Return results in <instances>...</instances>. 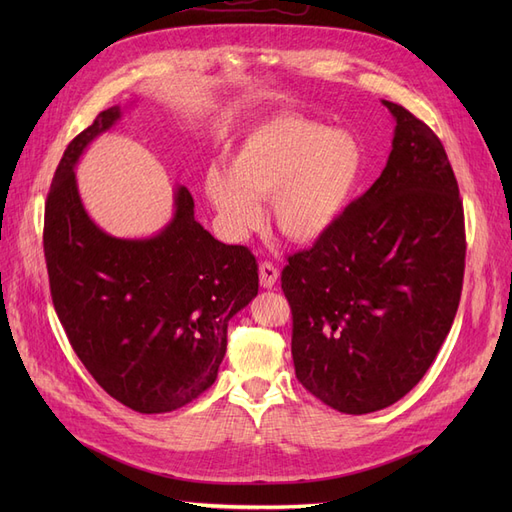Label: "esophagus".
<instances>
[{
	"label": "esophagus",
	"mask_w": 512,
	"mask_h": 512,
	"mask_svg": "<svg viewBox=\"0 0 512 512\" xmlns=\"http://www.w3.org/2000/svg\"><path fill=\"white\" fill-rule=\"evenodd\" d=\"M258 273H260V286L262 288H273L275 282H277V277H280V269H277L273 262H269V260L260 262Z\"/></svg>",
	"instance_id": "1"
}]
</instances>
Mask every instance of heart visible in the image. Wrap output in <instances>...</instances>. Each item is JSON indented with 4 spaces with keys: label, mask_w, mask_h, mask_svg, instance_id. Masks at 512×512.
I'll return each instance as SVG.
<instances>
[{
    "label": "heart",
    "mask_w": 512,
    "mask_h": 512,
    "mask_svg": "<svg viewBox=\"0 0 512 512\" xmlns=\"http://www.w3.org/2000/svg\"><path fill=\"white\" fill-rule=\"evenodd\" d=\"M361 173L363 147L350 132L275 119L245 138L230 173L207 170L205 192L235 235L254 230L258 200L273 198L277 228L294 241H314L342 215Z\"/></svg>",
    "instance_id": "1"
}]
</instances>
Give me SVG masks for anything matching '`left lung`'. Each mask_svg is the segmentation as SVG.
<instances>
[{
	"mask_svg": "<svg viewBox=\"0 0 512 512\" xmlns=\"http://www.w3.org/2000/svg\"><path fill=\"white\" fill-rule=\"evenodd\" d=\"M382 175L309 250L288 256L294 374L346 414L395 404L425 376L453 327L466 224L444 145L408 108Z\"/></svg>",
	"mask_w": 512,
	"mask_h": 512,
	"instance_id": "left-lung-1",
	"label": "left lung"
}]
</instances>
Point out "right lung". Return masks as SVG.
I'll return each instance as SVG.
<instances>
[{
  "label": "right lung",
  "mask_w": 512,
  "mask_h": 512,
  "mask_svg": "<svg viewBox=\"0 0 512 512\" xmlns=\"http://www.w3.org/2000/svg\"><path fill=\"white\" fill-rule=\"evenodd\" d=\"M119 115L106 108L64 151L46 196L44 258L55 312L85 369L119 404L162 414L218 378L228 320L258 294V262L194 220L185 188L153 239H115L89 220L74 164Z\"/></svg>",
  "instance_id": "add662e5"
}]
</instances>
